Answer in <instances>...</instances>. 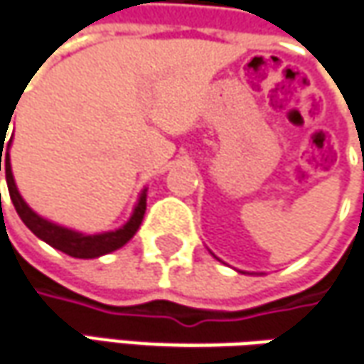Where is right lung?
Masks as SVG:
<instances>
[{
  "label": "right lung",
  "mask_w": 364,
  "mask_h": 364,
  "mask_svg": "<svg viewBox=\"0 0 364 364\" xmlns=\"http://www.w3.org/2000/svg\"><path fill=\"white\" fill-rule=\"evenodd\" d=\"M6 134L7 131L0 132V171L1 167L6 169L7 189H9V197H11V203L16 207L18 215L30 228V232L33 235H38L42 242H46L48 245H52V247H56V250L72 257L92 259V257H100L122 247L136 233V230L141 228V221L144 218V209H146V189H143L141 195H139V201H136V205L132 209L129 221L124 225H120L119 230H112V232L82 233L38 215L32 207L23 201V197L18 191V185H16L14 173H11V163H9L11 139L6 143ZM4 146H6V149H3Z\"/></svg>",
  "instance_id": "obj_1"
}]
</instances>
